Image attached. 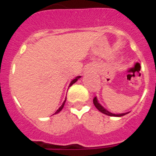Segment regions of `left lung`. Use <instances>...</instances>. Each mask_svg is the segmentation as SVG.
I'll list each match as a JSON object with an SVG mask.
<instances>
[{"instance_id": "left-lung-1", "label": "left lung", "mask_w": 156, "mask_h": 156, "mask_svg": "<svg viewBox=\"0 0 156 156\" xmlns=\"http://www.w3.org/2000/svg\"><path fill=\"white\" fill-rule=\"evenodd\" d=\"M93 104H94V105L95 106V108L99 110L100 112H101L102 113L105 114V115H108V116H125L126 114L129 113V112H126V113H121V114H113L112 113V112H108V110H106V109L104 108V107H102L101 105H100V104H99V102H98L97 99H96V97H95L94 99H93Z\"/></svg>"}]
</instances>
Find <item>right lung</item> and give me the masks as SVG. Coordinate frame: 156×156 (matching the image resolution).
<instances>
[{
    "label": "right lung",
    "instance_id": "obj_1",
    "mask_svg": "<svg viewBox=\"0 0 156 156\" xmlns=\"http://www.w3.org/2000/svg\"><path fill=\"white\" fill-rule=\"evenodd\" d=\"M80 78V77H77V78H74V79H73V80H72V82H71L70 83V84H69V87H70V86H72L73 84V83H75L76 82H77V81H78V78ZM66 100H65V101H64V103L63 104H62V105H61V107H60V108H59L58 109H57V110H56V112H55V114H56V113H58L60 111H61V109L63 108V107H64V105H65V103H66Z\"/></svg>",
    "mask_w": 156,
    "mask_h": 156
}]
</instances>
